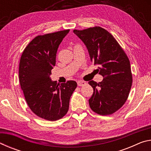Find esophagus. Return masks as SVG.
Segmentation results:
<instances>
[{"label":"esophagus","instance_id":"esophagus-1","mask_svg":"<svg viewBox=\"0 0 151 151\" xmlns=\"http://www.w3.org/2000/svg\"><path fill=\"white\" fill-rule=\"evenodd\" d=\"M77 85L79 86H82L86 85V82L85 81H77Z\"/></svg>","mask_w":151,"mask_h":151}]
</instances>
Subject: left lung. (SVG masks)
<instances>
[{
	"mask_svg": "<svg viewBox=\"0 0 151 151\" xmlns=\"http://www.w3.org/2000/svg\"><path fill=\"white\" fill-rule=\"evenodd\" d=\"M87 48L92 62L99 65L103 80L88 82L93 94L88 100L91 109L101 115L118 111L127 101L131 91L132 75L129 58L113 36L100 27L74 30Z\"/></svg>",
	"mask_w": 151,
	"mask_h": 151,
	"instance_id": "obj_1",
	"label": "left lung"
}]
</instances>
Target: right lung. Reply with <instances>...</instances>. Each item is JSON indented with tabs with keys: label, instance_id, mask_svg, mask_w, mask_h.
Segmentation results:
<instances>
[{
	"label": "right lung",
	"instance_id": "add662e5",
	"mask_svg": "<svg viewBox=\"0 0 151 151\" xmlns=\"http://www.w3.org/2000/svg\"><path fill=\"white\" fill-rule=\"evenodd\" d=\"M69 30L37 36L20 57L19 81L25 100L36 115L47 121H57L67 113L70 96L77 86L74 81L57 85L50 77L58 46Z\"/></svg>",
	"mask_w": 151,
	"mask_h": 151
}]
</instances>
